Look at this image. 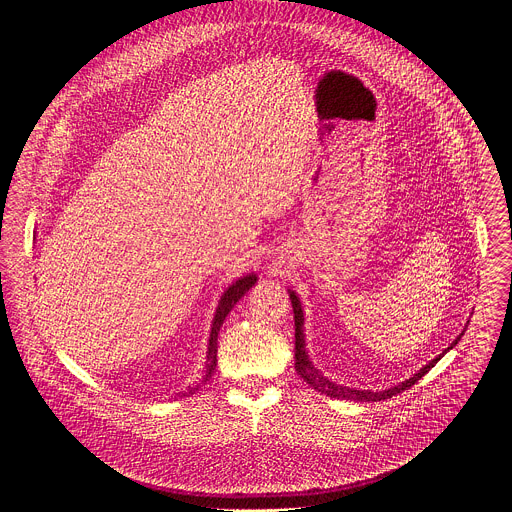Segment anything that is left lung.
<instances>
[{"label": "left lung", "instance_id": "1", "mask_svg": "<svg viewBox=\"0 0 512 512\" xmlns=\"http://www.w3.org/2000/svg\"><path fill=\"white\" fill-rule=\"evenodd\" d=\"M289 300H291V306H294V320H296V371L298 375L310 385L314 387L318 393L322 395H328V397H336V399H350V401H383V399H391L393 395L413 387L425 373H429L435 362L440 360L442 356H435L429 364H425L423 369H419V373H415L411 379L403 381L401 385L397 387H391V389H385V391H360V389H350V387H342V385H336L332 383L330 379H326L322 373H318L314 369V364L310 362L308 358V352H306V340H304V312H302V302L300 298L294 294V291L289 289ZM462 336V334H460ZM460 338H456V342L450 346L454 348L458 344ZM448 348V350H450Z\"/></svg>", "mask_w": 512, "mask_h": 512}]
</instances>
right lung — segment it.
Segmentation results:
<instances>
[{
  "instance_id": "1",
  "label": "right lung",
  "mask_w": 512,
  "mask_h": 512,
  "mask_svg": "<svg viewBox=\"0 0 512 512\" xmlns=\"http://www.w3.org/2000/svg\"><path fill=\"white\" fill-rule=\"evenodd\" d=\"M257 283V277L245 275L241 279H237L233 285H229V289L223 294L221 302H218L214 320H212V328H210V340H208V356H206V371H204V383L212 377L214 369H216V342H218V330H221L227 314L235 308V304L247 294V291Z\"/></svg>"
}]
</instances>
